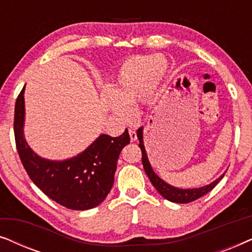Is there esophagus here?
Listing matches in <instances>:
<instances>
[{
    "mask_svg": "<svg viewBox=\"0 0 252 252\" xmlns=\"http://www.w3.org/2000/svg\"><path fill=\"white\" fill-rule=\"evenodd\" d=\"M128 133H129V137H130V141H135L136 139H137V135H136V132L135 130H133V129H129L128 130Z\"/></svg>",
    "mask_w": 252,
    "mask_h": 252,
    "instance_id": "esophagus-1",
    "label": "esophagus"
}]
</instances>
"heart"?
<instances>
[{
    "mask_svg": "<svg viewBox=\"0 0 252 252\" xmlns=\"http://www.w3.org/2000/svg\"><path fill=\"white\" fill-rule=\"evenodd\" d=\"M167 72V63L159 56H136L120 65L110 92L105 96V105L120 122L128 123L133 118V106L137 102L150 104Z\"/></svg>",
    "mask_w": 252,
    "mask_h": 252,
    "instance_id": "heart-1",
    "label": "heart"
}]
</instances>
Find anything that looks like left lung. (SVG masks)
<instances>
[{
  "instance_id": "left-lung-1",
  "label": "left lung",
  "mask_w": 252,
  "mask_h": 252,
  "mask_svg": "<svg viewBox=\"0 0 252 252\" xmlns=\"http://www.w3.org/2000/svg\"><path fill=\"white\" fill-rule=\"evenodd\" d=\"M137 139L140 141L139 147L141 148V151H142V164H143L144 171H146L148 178H149V180L151 181V184H153L154 187L156 188L157 191L159 192L164 198H166L167 201L185 204V203H189V202L195 201V199H198L199 197H202V196L208 194L209 191H211L212 189L216 187L217 184H218V182L223 178V175H225V173H223L222 175H220L218 179H216L215 181L210 182L209 185L203 186V187H198V188L174 187V186L167 184V182H165L163 179L158 177V175L154 172L153 167H151V164L149 159H148V155L143 143V127H141V128L137 129Z\"/></svg>"
}]
</instances>
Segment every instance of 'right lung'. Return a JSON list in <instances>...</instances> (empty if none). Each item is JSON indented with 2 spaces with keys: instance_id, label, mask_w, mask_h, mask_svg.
<instances>
[{
  "instance_id": "obj_1",
  "label": "right lung",
  "mask_w": 252,
  "mask_h": 252,
  "mask_svg": "<svg viewBox=\"0 0 252 252\" xmlns=\"http://www.w3.org/2000/svg\"><path fill=\"white\" fill-rule=\"evenodd\" d=\"M25 86L15 105L16 146L31 180L43 194L71 210H89L104 201L115 182L117 161L129 143L128 130L112 137L101 134L80 154L62 160L47 159L29 146L24 135Z\"/></svg>"
}]
</instances>
